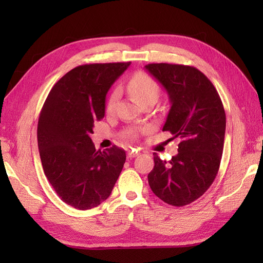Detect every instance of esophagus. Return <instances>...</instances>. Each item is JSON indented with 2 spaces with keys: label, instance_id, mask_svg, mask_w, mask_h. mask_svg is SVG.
<instances>
[{
  "label": "esophagus",
  "instance_id": "1",
  "mask_svg": "<svg viewBox=\"0 0 263 263\" xmlns=\"http://www.w3.org/2000/svg\"><path fill=\"white\" fill-rule=\"evenodd\" d=\"M139 155L138 152H135V150H130V152H127V158H135Z\"/></svg>",
  "mask_w": 263,
  "mask_h": 263
}]
</instances>
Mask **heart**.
<instances>
[{
    "label": "heart",
    "mask_w": 263,
    "mask_h": 263,
    "mask_svg": "<svg viewBox=\"0 0 263 263\" xmlns=\"http://www.w3.org/2000/svg\"><path fill=\"white\" fill-rule=\"evenodd\" d=\"M127 89L132 96L141 104L148 102V100H154V102H156L160 93L159 83L154 77L146 73V72H138V73L133 74L127 82ZM117 97H119V90L115 89L108 98L107 110H111L114 108ZM126 136L133 139L136 137V133L127 132Z\"/></svg>",
    "instance_id": "b5f03b06"
}]
</instances>
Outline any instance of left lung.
Returning <instances> with one entry per match:
<instances>
[{"label": "left lung", "mask_w": 263, "mask_h": 263, "mask_svg": "<svg viewBox=\"0 0 263 263\" xmlns=\"http://www.w3.org/2000/svg\"><path fill=\"white\" fill-rule=\"evenodd\" d=\"M168 93L171 109L163 131L180 138L170 161L154 153L150 189L164 202L182 206L199 199L219 170L226 115L215 86L193 66L152 63L144 66Z\"/></svg>", "instance_id": "8db88e82"}]
</instances>
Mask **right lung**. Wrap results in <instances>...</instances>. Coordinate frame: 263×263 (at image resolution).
<instances>
[{
  "label": "right lung",
  "mask_w": 263,
  "mask_h": 263,
  "mask_svg": "<svg viewBox=\"0 0 263 263\" xmlns=\"http://www.w3.org/2000/svg\"><path fill=\"white\" fill-rule=\"evenodd\" d=\"M130 62L79 65L55 83L39 115L37 140L43 170L61 200L79 210L107 199L126 155L91 141L93 123L105 115L109 88Z\"/></svg>",
  "instance_id": "add662e5"
}]
</instances>
